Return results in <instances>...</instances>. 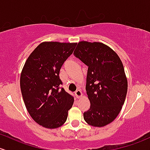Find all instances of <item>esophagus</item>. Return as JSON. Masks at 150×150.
<instances>
[{
	"label": "esophagus",
	"mask_w": 150,
	"mask_h": 150,
	"mask_svg": "<svg viewBox=\"0 0 150 150\" xmlns=\"http://www.w3.org/2000/svg\"><path fill=\"white\" fill-rule=\"evenodd\" d=\"M75 97H76L77 98H80V97L82 96V95H83V93H82L81 90H77L75 92Z\"/></svg>",
	"instance_id": "obj_1"
}]
</instances>
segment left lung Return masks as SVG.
Segmentation results:
<instances>
[{
	"mask_svg": "<svg viewBox=\"0 0 150 150\" xmlns=\"http://www.w3.org/2000/svg\"><path fill=\"white\" fill-rule=\"evenodd\" d=\"M74 55L88 67L86 91L90 109L83 113L90 125L103 127L119 115L125 100L127 80L117 54L101 42H78Z\"/></svg>",
	"mask_w": 150,
	"mask_h": 150,
	"instance_id": "obj_1",
	"label": "left lung"
}]
</instances>
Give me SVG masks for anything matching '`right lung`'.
<instances>
[{
  "label": "right lung",
  "instance_id": "right-lung-1",
  "mask_svg": "<svg viewBox=\"0 0 150 150\" xmlns=\"http://www.w3.org/2000/svg\"><path fill=\"white\" fill-rule=\"evenodd\" d=\"M77 43L42 42L33 51L21 75V90L25 105L38 124L54 129L65 123L74 98L60 88L59 74Z\"/></svg>",
  "mask_w": 150,
  "mask_h": 150
}]
</instances>
